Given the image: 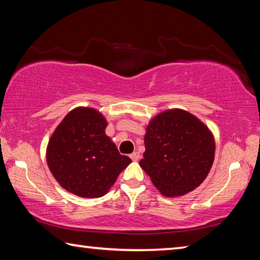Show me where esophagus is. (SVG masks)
Instances as JSON below:
<instances>
[{
  "mask_svg": "<svg viewBox=\"0 0 260 260\" xmlns=\"http://www.w3.org/2000/svg\"><path fill=\"white\" fill-rule=\"evenodd\" d=\"M131 158H132V160H134V161H138L139 159H140V153L138 152V151H134L133 153H131V156H129Z\"/></svg>",
  "mask_w": 260,
  "mask_h": 260,
  "instance_id": "1",
  "label": "esophagus"
}]
</instances>
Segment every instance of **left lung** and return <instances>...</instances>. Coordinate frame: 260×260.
Returning <instances> with one entry per match:
<instances>
[{"instance_id": "8db88e82", "label": "left lung", "mask_w": 260, "mask_h": 260, "mask_svg": "<svg viewBox=\"0 0 260 260\" xmlns=\"http://www.w3.org/2000/svg\"><path fill=\"white\" fill-rule=\"evenodd\" d=\"M144 146L140 166L166 197L186 195L199 187L214 160L212 133L181 109L166 110L150 120Z\"/></svg>"}]
</instances>
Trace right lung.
<instances>
[{"label": "right lung", "instance_id": "right-lung-1", "mask_svg": "<svg viewBox=\"0 0 260 260\" xmlns=\"http://www.w3.org/2000/svg\"><path fill=\"white\" fill-rule=\"evenodd\" d=\"M108 122L93 108H76L57 126L47 147V162L61 187L98 199L109 191L132 159L105 134Z\"/></svg>", "mask_w": 260, "mask_h": 260}]
</instances>
